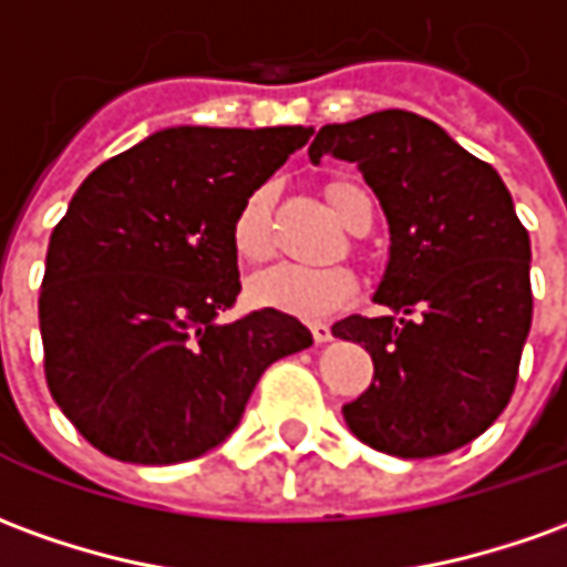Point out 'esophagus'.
Here are the masks:
<instances>
[{
  "label": "esophagus",
  "instance_id": "34e87169",
  "mask_svg": "<svg viewBox=\"0 0 567 567\" xmlns=\"http://www.w3.org/2000/svg\"><path fill=\"white\" fill-rule=\"evenodd\" d=\"M310 331H312V340H316V343H328V340H331V324L312 322Z\"/></svg>",
  "mask_w": 567,
  "mask_h": 567
}]
</instances>
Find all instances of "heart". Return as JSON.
Instances as JSON below:
<instances>
[{
	"mask_svg": "<svg viewBox=\"0 0 567 567\" xmlns=\"http://www.w3.org/2000/svg\"><path fill=\"white\" fill-rule=\"evenodd\" d=\"M328 199L334 205L340 220L350 227L359 202L368 199L355 184H331ZM272 193L270 187L251 189L236 208L229 224L233 251L245 264H264L272 255ZM355 295V272L343 264L331 267H300V264H279L260 272L251 282V300L257 307L279 310L297 319H328Z\"/></svg>",
	"mask_w": 567,
	"mask_h": 567,
	"instance_id": "1",
	"label": "heart"
}]
</instances>
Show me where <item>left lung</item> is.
Instances as JSON below:
<instances>
[{"label":"left lung","instance_id":"8db88e82","mask_svg":"<svg viewBox=\"0 0 567 567\" xmlns=\"http://www.w3.org/2000/svg\"><path fill=\"white\" fill-rule=\"evenodd\" d=\"M355 162L390 224L374 300L395 316H347L334 338L362 343L374 380L343 421L395 457H435L488 430L516 390L532 331V243L488 162L408 110L324 125L310 159ZM421 311L417 320H405Z\"/></svg>","mask_w":567,"mask_h":567}]
</instances>
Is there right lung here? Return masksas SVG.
Here are the masks:
<instances>
[{
  "instance_id": "1",
  "label": "right lung",
  "mask_w": 567,
  "mask_h": 567,
  "mask_svg": "<svg viewBox=\"0 0 567 567\" xmlns=\"http://www.w3.org/2000/svg\"><path fill=\"white\" fill-rule=\"evenodd\" d=\"M312 128L150 134L82 181L54 227L39 291L45 380L66 421L116 461L181 463L227 439L267 368L307 350L295 316L229 324V224Z\"/></svg>"
}]
</instances>
